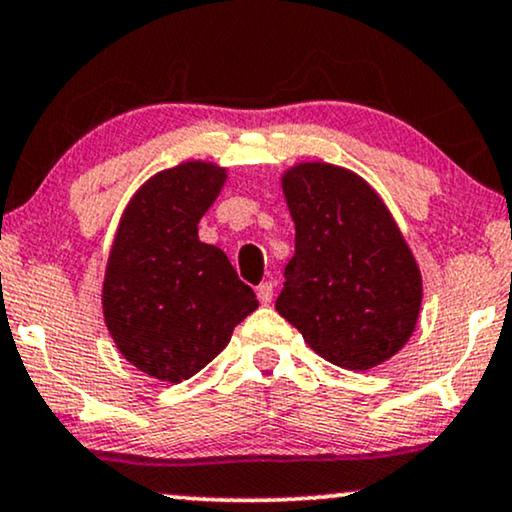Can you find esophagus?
Wrapping results in <instances>:
<instances>
[{"mask_svg":"<svg viewBox=\"0 0 512 512\" xmlns=\"http://www.w3.org/2000/svg\"><path fill=\"white\" fill-rule=\"evenodd\" d=\"M273 294H275V285H273V282H261V285H258V289H256L258 301H261L263 306L273 304Z\"/></svg>","mask_w":512,"mask_h":512,"instance_id":"34e87169","label":"esophagus"}]
</instances>
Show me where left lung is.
<instances>
[{"label": "left lung", "instance_id": "8db88e82", "mask_svg": "<svg viewBox=\"0 0 512 512\" xmlns=\"http://www.w3.org/2000/svg\"><path fill=\"white\" fill-rule=\"evenodd\" d=\"M296 251L277 313L339 368L372 370L408 344L422 275L399 223L368 180L325 161L280 178Z\"/></svg>", "mask_w": 512, "mask_h": 512}]
</instances>
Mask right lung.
Instances as JSON below:
<instances>
[{
	"label": "right lung",
	"mask_w": 512,
	"mask_h": 512,
	"mask_svg": "<svg viewBox=\"0 0 512 512\" xmlns=\"http://www.w3.org/2000/svg\"><path fill=\"white\" fill-rule=\"evenodd\" d=\"M227 168L182 161L132 194L106 258L102 311L125 361L154 380L178 384L206 368L258 308L218 246L199 239V220Z\"/></svg>",
	"instance_id": "add662e5"
}]
</instances>
